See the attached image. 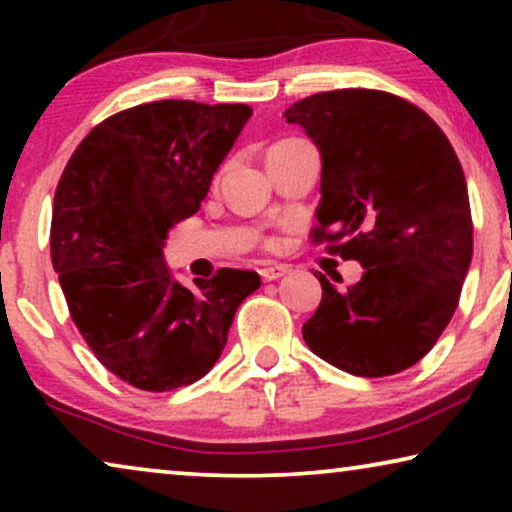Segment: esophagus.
Segmentation results:
<instances>
[{
    "label": "esophagus",
    "mask_w": 512,
    "mask_h": 512,
    "mask_svg": "<svg viewBox=\"0 0 512 512\" xmlns=\"http://www.w3.org/2000/svg\"><path fill=\"white\" fill-rule=\"evenodd\" d=\"M286 272H289V268H286V265H277V263H272V265H265V268L258 270V275H261L263 282H275V279L284 277Z\"/></svg>",
    "instance_id": "esophagus-1"
}]
</instances>
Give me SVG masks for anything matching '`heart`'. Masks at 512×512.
I'll return each instance as SVG.
<instances>
[{"instance_id": "obj_1", "label": "heart", "mask_w": 512, "mask_h": 512, "mask_svg": "<svg viewBox=\"0 0 512 512\" xmlns=\"http://www.w3.org/2000/svg\"><path fill=\"white\" fill-rule=\"evenodd\" d=\"M289 142H291V139H282V142H275V144L270 146V151H275V149H279V146H284V144H289ZM270 151H268V153H270Z\"/></svg>"}]
</instances>
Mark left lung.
<instances>
[{
	"instance_id": "obj_1",
	"label": "left lung",
	"mask_w": 512,
	"mask_h": 512,
	"mask_svg": "<svg viewBox=\"0 0 512 512\" xmlns=\"http://www.w3.org/2000/svg\"><path fill=\"white\" fill-rule=\"evenodd\" d=\"M321 151L312 242L363 265L303 324L319 359L359 377L415 366L459 305L473 256L466 177L436 121L403 97L370 88L326 90L286 109Z\"/></svg>"
}]
</instances>
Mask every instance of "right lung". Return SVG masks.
<instances>
[{
    "instance_id": "obj_1",
    "label": "right lung",
    "mask_w": 512,
    "mask_h": 512,
    "mask_svg": "<svg viewBox=\"0 0 512 512\" xmlns=\"http://www.w3.org/2000/svg\"><path fill=\"white\" fill-rule=\"evenodd\" d=\"M247 104L158 100L104 118L55 188L51 261L69 314L97 361L142 391L205 377L235 310L261 286L251 270L172 282L167 230L200 209L233 149Z\"/></svg>"
}]
</instances>
